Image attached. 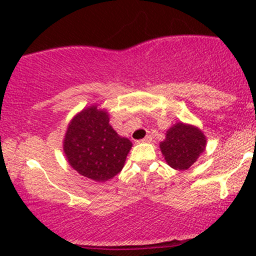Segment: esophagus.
<instances>
[{
	"label": "esophagus",
	"mask_w": 256,
	"mask_h": 256,
	"mask_svg": "<svg viewBox=\"0 0 256 256\" xmlns=\"http://www.w3.org/2000/svg\"><path fill=\"white\" fill-rule=\"evenodd\" d=\"M151 141H152V136L147 135V136H146V138H142V140L138 141V144H140V142H147V144H148V142H151Z\"/></svg>",
	"instance_id": "esophagus-1"
}]
</instances>
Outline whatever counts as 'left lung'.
<instances>
[{
    "instance_id": "1",
    "label": "left lung",
    "mask_w": 256,
    "mask_h": 256,
    "mask_svg": "<svg viewBox=\"0 0 256 256\" xmlns=\"http://www.w3.org/2000/svg\"><path fill=\"white\" fill-rule=\"evenodd\" d=\"M207 138L197 126L176 122L166 132L160 150L167 164L178 171L188 170L204 152Z\"/></svg>"
}]
</instances>
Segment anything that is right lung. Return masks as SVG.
Wrapping results in <instances>:
<instances>
[{
	"label": "right lung",
	"instance_id": "obj_1",
	"mask_svg": "<svg viewBox=\"0 0 256 256\" xmlns=\"http://www.w3.org/2000/svg\"><path fill=\"white\" fill-rule=\"evenodd\" d=\"M132 142L109 124V114L90 105L76 114L66 128L63 150L68 164L82 176L106 182L122 170Z\"/></svg>",
	"mask_w": 256,
	"mask_h": 256
}]
</instances>
